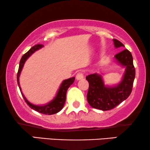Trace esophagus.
<instances>
[{
	"label": "esophagus",
	"instance_id": "esophagus-1",
	"mask_svg": "<svg viewBox=\"0 0 150 150\" xmlns=\"http://www.w3.org/2000/svg\"><path fill=\"white\" fill-rule=\"evenodd\" d=\"M83 77H84L83 74L82 73V72H79V73H78L77 74H76V80H78V81H79V80L83 79Z\"/></svg>",
	"mask_w": 150,
	"mask_h": 150
}]
</instances>
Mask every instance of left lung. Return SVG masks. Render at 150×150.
<instances>
[{
	"mask_svg": "<svg viewBox=\"0 0 150 150\" xmlns=\"http://www.w3.org/2000/svg\"><path fill=\"white\" fill-rule=\"evenodd\" d=\"M112 40L115 48L124 47L120 41L115 39ZM115 61L122 67H125L122 81L117 85H106L102 76L96 73L86 76L89 84L87 98L91 107L102 110L112 109L130 95L135 78L132 54L125 49L115 56Z\"/></svg>",
	"mask_w": 150,
	"mask_h": 150,
	"instance_id": "1",
	"label": "left lung"
}]
</instances>
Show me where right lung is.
<instances>
[{
	"mask_svg": "<svg viewBox=\"0 0 150 150\" xmlns=\"http://www.w3.org/2000/svg\"><path fill=\"white\" fill-rule=\"evenodd\" d=\"M43 46H44L41 44L35 45V46H33L27 52L25 53V54L22 57V58L20 59V61L19 68H18V71L17 74V81H18V87L20 88V92H21L22 95L23 96L26 103L29 106V107L31 108L32 109L36 110V111L40 112V113H42L44 115H53V114L57 113V112L60 111V110L63 108L65 102V99H66L67 90L68 89V88L70 87V85H72L74 82L75 77L69 78L68 79L64 80V81L62 82V83L61 84L58 91H57V95L54 98V99L51 100L50 102H49L48 103L44 104V105H35V104H33L30 103V102H28V100H26L25 96H24V94L22 93L21 87H20V85L19 77L20 76V74H21L22 68H23L24 65V63H25L26 61L29 58L30 55L33 54L35 51L40 50V49L42 48Z\"/></svg>",
	"mask_w": 150,
	"mask_h": 150,
	"instance_id": "1",
	"label": "right lung"
}]
</instances>
